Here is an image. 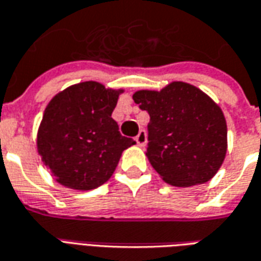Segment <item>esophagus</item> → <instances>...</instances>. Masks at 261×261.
<instances>
[{
  "label": "esophagus",
  "mask_w": 261,
  "mask_h": 261,
  "mask_svg": "<svg viewBox=\"0 0 261 261\" xmlns=\"http://www.w3.org/2000/svg\"><path fill=\"white\" fill-rule=\"evenodd\" d=\"M136 142L138 147H144L147 144V134H145V130H140V133L137 134Z\"/></svg>",
  "instance_id": "obj_1"
}]
</instances>
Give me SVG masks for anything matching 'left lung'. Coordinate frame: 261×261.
Returning <instances> with one entry per match:
<instances>
[{"label": "left lung", "mask_w": 261, "mask_h": 261, "mask_svg": "<svg viewBox=\"0 0 261 261\" xmlns=\"http://www.w3.org/2000/svg\"><path fill=\"white\" fill-rule=\"evenodd\" d=\"M134 102L149 114L147 156L166 183L202 185L226 155V121L211 97L176 81L161 91H137Z\"/></svg>", "instance_id": "1"}]
</instances>
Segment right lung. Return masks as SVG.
<instances>
[{"instance_id":"add662e5","label":"right lung","mask_w":261,"mask_h":261,"mask_svg":"<svg viewBox=\"0 0 261 261\" xmlns=\"http://www.w3.org/2000/svg\"><path fill=\"white\" fill-rule=\"evenodd\" d=\"M123 89L86 81L50 100L37 131V151L54 180L92 190L112 177L120 156L136 142L120 134L112 119Z\"/></svg>"}]
</instances>
